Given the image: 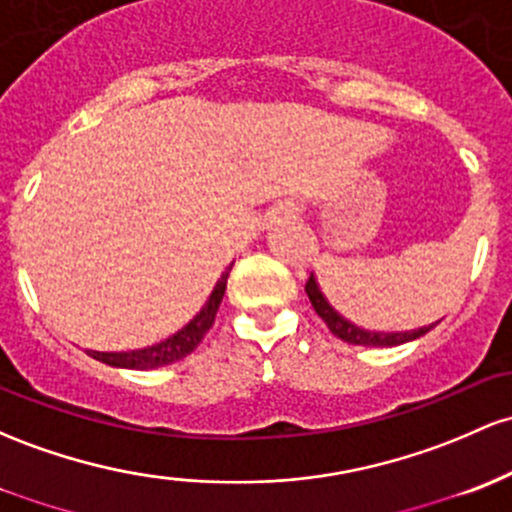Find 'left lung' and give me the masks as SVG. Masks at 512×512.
Instances as JSON below:
<instances>
[{"label": "left lung", "mask_w": 512, "mask_h": 512, "mask_svg": "<svg viewBox=\"0 0 512 512\" xmlns=\"http://www.w3.org/2000/svg\"><path fill=\"white\" fill-rule=\"evenodd\" d=\"M306 294L308 299H311L313 308H316V313L320 318L325 320V325L330 328V333L335 335V338L345 340L347 345H364V347H396V345H403V342H411V340H418L420 335L430 333L432 328H435L437 323H430L425 325V328H418V330H403V333H374V330H364V328H357L355 323H350L347 318H342L338 311H335L333 306H330L328 299L323 296V291H320V286L316 282V277H308L306 282Z\"/></svg>", "instance_id": "8db88e82"}]
</instances>
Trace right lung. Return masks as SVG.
Segmentation results:
<instances>
[{
	"instance_id": "1",
	"label": "right lung",
	"mask_w": 512,
	"mask_h": 512,
	"mask_svg": "<svg viewBox=\"0 0 512 512\" xmlns=\"http://www.w3.org/2000/svg\"><path fill=\"white\" fill-rule=\"evenodd\" d=\"M230 267L221 274V279H218L216 286H213L209 301L204 303V308H201V311L196 313V316L189 320L182 330H177L172 338L157 342V345L143 347V350H131V352L87 350V355L99 359V362L109 364V367H121V369H157V367H165V364L179 362V359L192 355L196 347H199V342L204 340V335L209 333L213 320H216L218 306H221L223 294H226V282H228Z\"/></svg>"
}]
</instances>
